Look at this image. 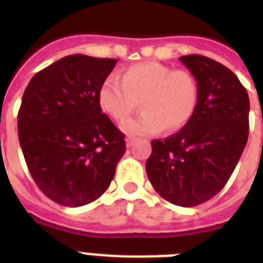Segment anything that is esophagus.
Segmentation results:
<instances>
[{
	"label": "esophagus",
	"mask_w": 263,
	"mask_h": 263,
	"mask_svg": "<svg viewBox=\"0 0 263 263\" xmlns=\"http://www.w3.org/2000/svg\"><path fill=\"white\" fill-rule=\"evenodd\" d=\"M134 144H135V139H134V138H128V139H127L128 147H131V146H134Z\"/></svg>",
	"instance_id": "34e87169"
}]
</instances>
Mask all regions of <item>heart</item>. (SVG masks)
Returning a JSON list of instances; mask_svg holds the SVG:
<instances>
[{
  "mask_svg": "<svg viewBox=\"0 0 263 263\" xmlns=\"http://www.w3.org/2000/svg\"><path fill=\"white\" fill-rule=\"evenodd\" d=\"M102 109L116 121L125 120L141 102L144 113L123 124L128 135L146 136L183 128L199 102V84L191 72L156 63H139L124 69L120 80L107 76L98 91Z\"/></svg>",
  "mask_w": 263,
  "mask_h": 263,
  "instance_id": "heart-1",
  "label": "heart"
}]
</instances>
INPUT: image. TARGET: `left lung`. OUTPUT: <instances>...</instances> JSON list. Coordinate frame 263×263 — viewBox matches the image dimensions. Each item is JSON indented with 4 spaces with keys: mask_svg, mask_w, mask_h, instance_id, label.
I'll return each mask as SVG.
<instances>
[{
    "mask_svg": "<svg viewBox=\"0 0 263 263\" xmlns=\"http://www.w3.org/2000/svg\"><path fill=\"white\" fill-rule=\"evenodd\" d=\"M199 84L192 119L175 135L152 140L150 183L171 203L191 208L224 188L249 139V94L231 69L199 54L180 57Z\"/></svg>",
    "mask_w": 263,
    "mask_h": 263,
    "instance_id": "1",
    "label": "left lung"
}]
</instances>
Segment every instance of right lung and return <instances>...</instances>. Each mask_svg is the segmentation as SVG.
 <instances>
[{"label":"right lung","mask_w":263,"mask_h":263,"mask_svg":"<svg viewBox=\"0 0 263 263\" xmlns=\"http://www.w3.org/2000/svg\"><path fill=\"white\" fill-rule=\"evenodd\" d=\"M116 63L67 55L39 71L23 94L18 142L32 179L55 203L78 208L98 199L125 153V136L98 101Z\"/></svg>","instance_id":"add662e5"}]
</instances>
